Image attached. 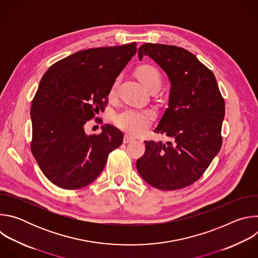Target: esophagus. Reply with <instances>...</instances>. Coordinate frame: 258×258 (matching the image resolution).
I'll list each match as a JSON object with an SVG mask.
<instances>
[{
  "label": "esophagus",
  "instance_id": "34e87169",
  "mask_svg": "<svg viewBox=\"0 0 258 258\" xmlns=\"http://www.w3.org/2000/svg\"><path fill=\"white\" fill-rule=\"evenodd\" d=\"M133 141H134V138H133V137H131V136H128V135H124V137H123V143H124V144H127V143L133 142Z\"/></svg>",
  "mask_w": 258,
  "mask_h": 258
}]
</instances>
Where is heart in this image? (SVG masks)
I'll list each match as a JSON object with an SVG mask.
<instances>
[{
    "instance_id": "heart-1",
    "label": "heart",
    "mask_w": 258,
    "mask_h": 258,
    "mask_svg": "<svg viewBox=\"0 0 258 258\" xmlns=\"http://www.w3.org/2000/svg\"><path fill=\"white\" fill-rule=\"evenodd\" d=\"M134 77L146 91H148L151 94L157 93L161 87L160 72L151 64L144 63L137 66L134 70ZM119 85L120 79H114L107 91L108 100L113 101L116 99ZM155 119L156 113L151 109H127L114 116V123L118 128L130 135L141 136L152 125Z\"/></svg>"
}]
</instances>
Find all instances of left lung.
Instances as JSON below:
<instances>
[{"label":"left lung","instance_id":"8db88e82","mask_svg":"<svg viewBox=\"0 0 258 258\" xmlns=\"http://www.w3.org/2000/svg\"><path fill=\"white\" fill-rule=\"evenodd\" d=\"M152 58L170 81L169 107L154 131L169 142L145 141L137 160L140 175L163 191L186 188L198 180L222 148L225 100L213 72L180 47L147 43L139 48Z\"/></svg>","mask_w":258,"mask_h":258}]
</instances>
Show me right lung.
<instances>
[{"label": "right lung", "mask_w": 258, "mask_h": 258, "mask_svg": "<svg viewBox=\"0 0 258 258\" xmlns=\"http://www.w3.org/2000/svg\"><path fill=\"white\" fill-rule=\"evenodd\" d=\"M137 53V43L79 51L46 71L31 102L30 149L43 173L59 188L88 186L102 172L123 136L105 124L87 136L85 123L98 119L107 91Z\"/></svg>", "instance_id": "obj_1"}]
</instances>
